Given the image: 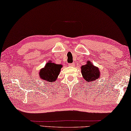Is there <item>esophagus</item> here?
<instances>
[{"label":"esophagus","instance_id":"34e87169","mask_svg":"<svg viewBox=\"0 0 131 131\" xmlns=\"http://www.w3.org/2000/svg\"><path fill=\"white\" fill-rule=\"evenodd\" d=\"M68 66H72V67H74V63H69V64H68Z\"/></svg>","mask_w":131,"mask_h":131}]
</instances>
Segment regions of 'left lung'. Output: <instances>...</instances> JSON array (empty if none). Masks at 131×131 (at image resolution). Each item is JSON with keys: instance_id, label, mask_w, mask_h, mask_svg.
I'll use <instances>...</instances> for the list:
<instances>
[{"instance_id": "1", "label": "left lung", "mask_w": 131, "mask_h": 131, "mask_svg": "<svg viewBox=\"0 0 131 131\" xmlns=\"http://www.w3.org/2000/svg\"><path fill=\"white\" fill-rule=\"evenodd\" d=\"M81 68L83 78L87 81V82H91L92 83L95 82L96 80L99 78V70L97 67L92 65L90 61H88L86 65L82 66Z\"/></svg>"}]
</instances>
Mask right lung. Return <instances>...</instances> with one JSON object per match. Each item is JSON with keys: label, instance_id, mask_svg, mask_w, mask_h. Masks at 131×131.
I'll use <instances>...</instances> for the list:
<instances>
[{"label": "right lung", "instance_id": "1", "mask_svg": "<svg viewBox=\"0 0 131 131\" xmlns=\"http://www.w3.org/2000/svg\"><path fill=\"white\" fill-rule=\"evenodd\" d=\"M62 67L61 64H56L51 62L46 64L45 67L40 70L39 77L42 80H43L47 83L53 82L56 80Z\"/></svg>", "mask_w": 131, "mask_h": 131}]
</instances>
